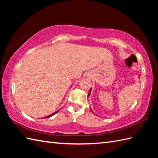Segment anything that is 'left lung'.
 <instances>
[{"mask_svg":"<svg viewBox=\"0 0 158 158\" xmlns=\"http://www.w3.org/2000/svg\"><path fill=\"white\" fill-rule=\"evenodd\" d=\"M90 93H91V89H90V90H89V94H88V96H89V95H90ZM90 111H92V113H93V114H94V112L93 111V110H91V109H90ZM95 115H96V114H95Z\"/></svg>","mask_w":158,"mask_h":158,"instance_id":"obj_1","label":"left lung"}]
</instances>
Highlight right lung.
<instances>
[{"instance_id": "right-lung-1", "label": "right lung", "mask_w": 158, "mask_h": 158, "mask_svg": "<svg viewBox=\"0 0 158 158\" xmlns=\"http://www.w3.org/2000/svg\"><path fill=\"white\" fill-rule=\"evenodd\" d=\"M59 110H59L58 111H55V112H54V113H52V114H51V115H48V116H45V117H44V118H50V117L52 116V115H54L55 114H57V112H58V111H59Z\"/></svg>"}]
</instances>
